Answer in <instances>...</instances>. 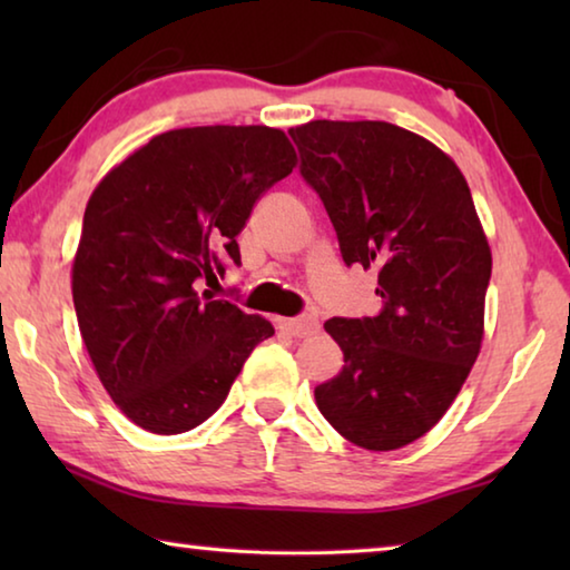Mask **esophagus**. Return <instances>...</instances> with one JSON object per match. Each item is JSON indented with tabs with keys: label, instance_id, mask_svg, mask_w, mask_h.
Returning a JSON list of instances; mask_svg holds the SVG:
<instances>
[{
	"label": "esophagus",
	"instance_id": "1",
	"mask_svg": "<svg viewBox=\"0 0 570 570\" xmlns=\"http://www.w3.org/2000/svg\"><path fill=\"white\" fill-rule=\"evenodd\" d=\"M278 330H284L286 334L296 336V340H304V336H312L320 332V320L312 314L306 316H296V320H282L278 322Z\"/></svg>",
	"mask_w": 570,
	"mask_h": 570
}]
</instances>
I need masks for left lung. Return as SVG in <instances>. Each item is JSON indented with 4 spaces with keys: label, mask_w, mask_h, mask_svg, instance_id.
Masks as SVG:
<instances>
[{
    "label": "left lung",
    "mask_w": 570,
    "mask_h": 570,
    "mask_svg": "<svg viewBox=\"0 0 570 570\" xmlns=\"http://www.w3.org/2000/svg\"><path fill=\"white\" fill-rule=\"evenodd\" d=\"M288 135L344 264L377 268L384 304L324 324L344 366L314 390L316 407L354 445L400 450L435 428L478 360L488 236L455 160L422 135L382 120H312Z\"/></svg>",
    "instance_id": "left-lung-1"
}]
</instances>
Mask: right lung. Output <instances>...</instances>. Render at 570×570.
<instances>
[{
    "instance_id": "right-lung-1",
    "label": "right lung",
    "mask_w": 570,
    "mask_h": 570,
    "mask_svg": "<svg viewBox=\"0 0 570 570\" xmlns=\"http://www.w3.org/2000/svg\"><path fill=\"white\" fill-rule=\"evenodd\" d=\"M294 168L284 130L200 125L150 138L92 190L72 302L102 387L138 428H198L274 334L264 316L198 286L240 264L236 236L254 204Z\"/></svg>"
}]
</instances>
